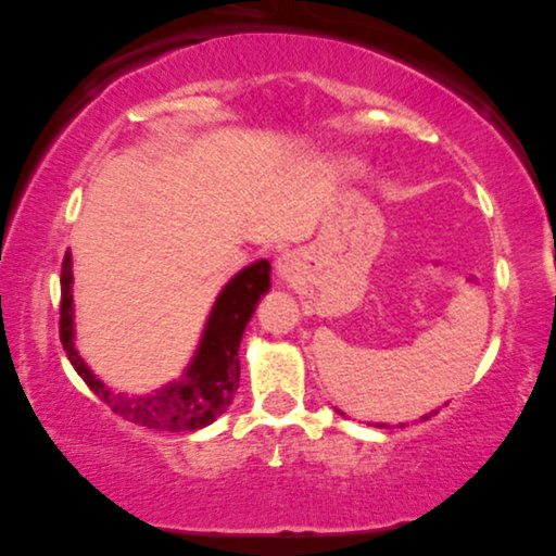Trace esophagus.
<instances>
[{
	"label": "esophagus",
	"mask_w": 556,
	"mask_h": 556,
	"mask_svg": "<svg viewBox=\"0 0 556 556\" xmlns=\"http://www.w3.org/2000/svg\"><path fill=\"white\" fill-rule=\"evenodd\" d=\"M275 267H277V275H279L281 279L295 281V279H298V275H301V269H303L301 253H295V251H283V253L279 255V258H277Z\"/></svg>",
	"instance_id": "obj_1"
}]
</instances>
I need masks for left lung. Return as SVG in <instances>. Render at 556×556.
<instances>
[{"mask_svg": "<svg viewBox=\"0 0 556 556\" xmlns=\"http://www.w3.org/2000/svg\"><path fill=\"white\" fill-rule=\"evenodd\" d=\"M434 414H437V410H434ZM434 414H430V416H425V418H422V420H430V418H432V416H434ZM376 427H388V425H376Z\"/></svg>", "mask_w": 556, "mask_h": 556, "instance_id": "8db88e82", "label": "left lung"}]
</instances>
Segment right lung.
Returning a JSON list of instances; mask_svg holds the SVG:
<instances>
[{"label":"right lung","mask_w":556,"mask_h":556,"mask_svg":"<svg viewBox=\"0 0 556 556\" xmlns=\"http://www.w3.org/2000/svg\"><path fill=\"white\" fill-rule=\"evenodd\" d=\"M269 289V263L258 261L227 283L211 309L197 357L182 380L170 382L154 394L124 396L98 380L73 343V258L70 251L61 269V343L70 364L112 414L148 430L192 432L211 425L232 404L239 388V340L244 333L261 295Z\"/></svg>","instance_id":"right-lung-1"}]
</instances>
